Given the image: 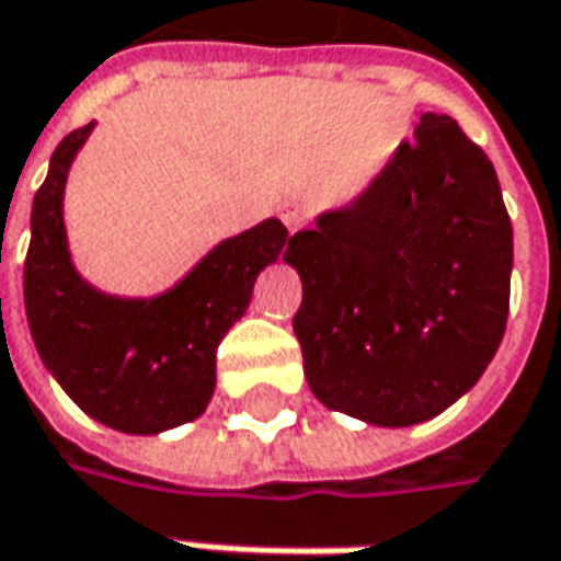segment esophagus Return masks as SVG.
I'll return each instance as SVG.
<instances>
[{
	"label": "esophagus",
	"instance_id": "obj_1",
	"mask_svg": "<svg viewBox=\"0 0 561 561\" xmlns=\"http://www.w3.org/2000/svg\"><path fill=\"white\" fill-rule=\"evenodd\" d=\"M279 217H282V222H285V226L295 232V229H300V226L307 222V210H304V204L300 202H282Z\"/></svg>",
	"mask_w": 561,
	"mask_h": 561
}]
</instances>
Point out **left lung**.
Segmentation results:
<instances>
[{
    "instance_id": "left-lung-1",
    "label": "left lung",
    "mask_w": 561,
    "mask_h": 561,
    "mask_svg": "<svg viewBox=\"0 0 561 561\" xmlns=\"http://www.w3.org/2000/svg\"><path fill=\"white\" fill-rule=\"evenodd\" d=\"M310 391L373 425H415L466 394L510 313L512 222L491 158L425 114L357 202L288 239Z\"/></svg>"
}]
</instances>
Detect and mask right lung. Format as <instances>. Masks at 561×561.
Listing matches in <instances>:
<instances>
[{"mask_svg": "<svg viewBox=\"0 0 561 561\" xmlns=\"http://www.w3.org/2000/svg\"><path fill=\"white\" fill-rule=\"evenodd\" d=\"M89 129L61 139L33 198L24 261L30 335L83 413L126 435H158L204 413L222 335L244 313L257 273L285 254L288 229L263 220L226 239L161 298L99 295L77 276L61 220L68 167Z\"/></svg>", "mask_w": 561, "mask_h": 561, "instance_id": "right-lung-1", "label": "right lung"}]
</instances>
